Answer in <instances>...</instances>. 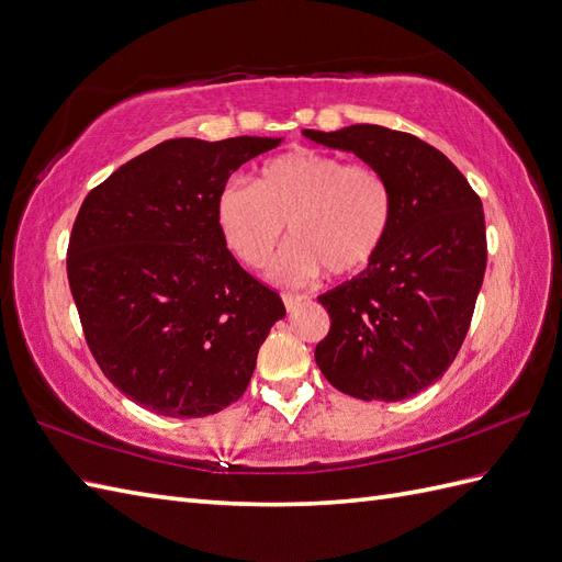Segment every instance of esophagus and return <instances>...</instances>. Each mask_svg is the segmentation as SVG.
Wrapping results in <instances>:
<instances>
[{
    "label": "esophagus",
    "instance_id": "esophagus-1",
    "mask_svg": "<svg viewBox=\"0 0 562 562\" xmlns=\"http://www.w3.org/2000/svg\"><path fill=\"white\" fill-rule=\"evenodd\" d=\"M282 299H284V306H286V311H294L299 304L302 302H306V296L304 294H282Z\"/></svg>",
    "mask_w": 562,
    "mask_h": 562
}]
</instances>
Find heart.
<instances>
[{
    "instance_id": "b5f03b06",
    "label": "heart",
    "mask_w": 562,
    "mask_h": 562,
    "mask_svg": "<svg viewBox=\"0 0 562 562\" xmlns=\"http://www.w3.org/2000/svg\"><path fill=\"white\" fill-rule=\"evenodd\" d=\"M215 213L222 239L249 268L268 263L286 225L292 244L272 276L304 284L321 270L359 276L381 256L395 222V191L373 165L296 148L260 167L256 187L229 181Z\"/></svg>"
}]
</instances>
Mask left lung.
Wrapping results in <instances>:
<instances>
[{
    "label": "left lung",
    "instance_id": "left-lung-1",
    "mask_svg": "<svg viewBox=\"0 0 562 562\" xmlns=\"http://www.w3.org/2000/svg\"><path fill=\"white\" fill-rule=\"evenodd\" d=\"M304 136L359 155L395 191L381 256L318 296L330 330L316 363L345 395L407 400L450 369L472 323L488 256L481 199L446 155L412 134L355 124Z\"/></svg>",
    "mask_w": 562,
    "mask_h": 562
}]
</instances>
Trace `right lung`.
<instances>
[{
	"label": "right lung",
	"mask_w": 562,
	"mask_h": 562,
	"mask_svg": "<svg viewBox=\"0 0 562 562\" xmlns=\"http://www.w3.org/2000/svg\"><path fill=\"white\" fill-rule=\"evenodd\" d=\"M280 138L165 140L86 195L67 272L90 355L140 407L199 419L237 402L284 316L217 227V195Z\"/></svg>",
	"instance_id": "1"
}]
</instances>
